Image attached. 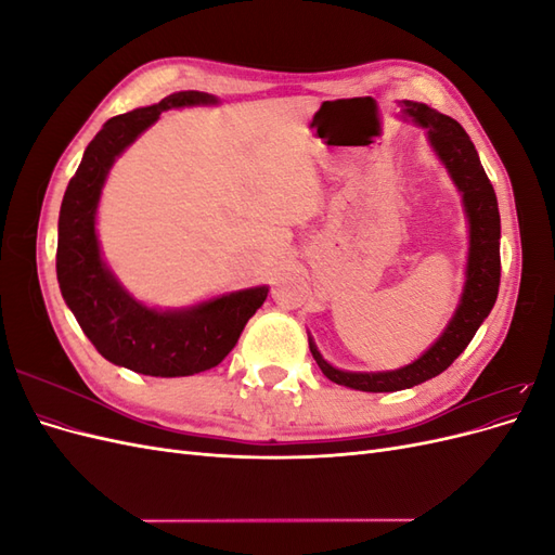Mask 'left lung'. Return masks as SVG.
Here are the masks:
<instances>
[{"mask_svg":"<svg viewBox=\"0 0 555 555\" xmlns=\"http://www.w3.org/2000/svg\"><path fill=\"white\" fill-rule=\"evenodd\" d=\"M405 120H412L426 129V139L433 153L444 164L449 178L463 196V210L467 217V266L465 284L456 306L442 335L435 340L416 361L396 367V371L379 373H351L331 365L310 340V351L322 367V373L340 386L367 393H391L410 389L426 379L438 377L456 361L463 349L475 338L477 328L495 306L500 287V212L493 184L486 176L475 143L469 141L465 129L449 115L418 102H400Z\"/></svg>","mask_w":555,"mask_h":555,"instance_id":"obj_1","label":"left lung"}]
</instances>
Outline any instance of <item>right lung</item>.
<instances>
[{"label": "right lung", "mask_w": 555, "mask_h": 555, "mask_svg": "<svg viewBox=\"0 0 555 555\" xmlns=\"http://www.w3.org/2000/svg\"><path fill=\"white\" fill-rule=\"evenodd\" d=\"M206 92H176L159 104L115 115L82 153L57 222V282L82 333L106 361L150 377H188L222 363L268 287L229 292L190 308L159 310L133 298L102 259L96 208L111 166L164 111L212 106Z\"/></svg>", "instance_id": "add662e5"}]
</instances>
